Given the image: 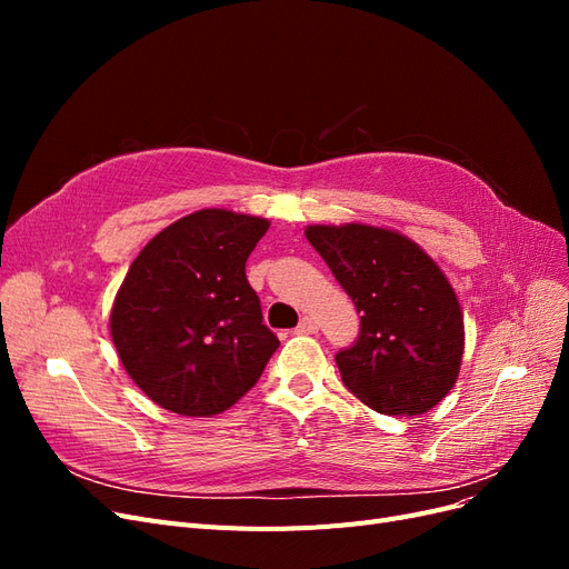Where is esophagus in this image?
<instances>
[{"label": "esophagus", "mask_w": 569, "mask_h": 569, "mask_svg": "<svg viewBox=\"0 0 569 569\" xmlns=\"http://www.w3.org/2000/svg\"><path fill=\"white\" fill-rule=\"evenodd\" d=\"M316 330H318V322H316L313 318H308V316H306V318H301V320H299V325H297V330H295V332H297V335H313Z\"/></svg>", "instance_id": "obj_1"}]
</instances>
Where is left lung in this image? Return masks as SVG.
<instances>
[{
	"instance_id": "left-lung-1",
	"label": "left lung",
	"mask_w": 569,
	"mask_h": 569,
	"mask_svg": "<svg viewBox=\"0 0 569 569\" xmlns=\"http://www.w3.org/2000/svg\"><path fill=\"white\" fill-rule=\"evenodd\" d=\"M306 239L356 303L360 332L335 360L341 382L385 416H422L458 380L462 311L441 268L412 239L347 222L308 226Z\"/></svg>"
}]
</instances>
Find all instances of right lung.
Returning <instances> with one entry per match:
<instances>
[{"instance_id": "obj_1", "label": "right lung", "mask_w": 569, "mask_h": 569, "mask_svg": "<svg viewBox=\"0 0 569 569\" xmlns=\"http://www.w3.org/2000/svg\"><path fill=\"white\" fill-rule=\"evenodd\" d=\"M268 228L266 218L203 209L161 230L132 261L109 322L120 363L153 403L211 418L263 375L280 341L244 268Z\"/></svg>"}]
</instances>
